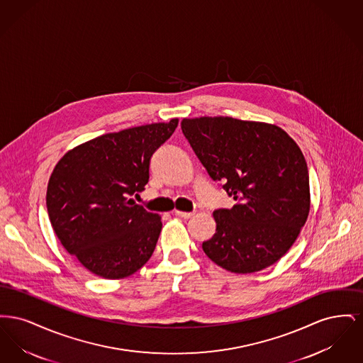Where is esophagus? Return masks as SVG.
<instances>
[{
	"instance_id": "obj_1",
	"label": "esophagus",
	"mask_w": 363,
	"mask_h": 363,
	"mask_svg": "<svg viewBox=\"0 0 363 363\" xmlns=\"http://www.w3.org/2000/svg\"><path fill=\"white\" fill-rule=\"evenodd\" d=\"M177 216H179V218H184V219H189L191 218L194 213L193 212H182V211H175L174 212Z\"/></svg>"
}]
</instances>
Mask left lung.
I'll return each mask as SVG.
<instances>
[{
	"label": "left lung",
	"instance_id": "obj_1",
	"mask_svg": "<svg viewBox=\"0 0 363 363\" xmlns=\"http://www.w3.org/2000/svg\"><path fill=\"white\" fill-rule=\"evenodd\" d=\"M181 129L212 181L234 199L213 211L203 250L235 274L261 271L293 246L311 209L309 172L296 143L275 125L231 117L184 118Z\"/></svg>",
	"mask_w": 363,
	"mask_h": 363
}]
</instances>
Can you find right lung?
I'll return each mask as SVG.
<instances>
[{
    "label": "right lung",
    "instance_id": "1",
    "mask_svg": "<svg viewBox=\"0 0 363 363\" xmlns=\"http://www.w3.org/2000/svg\"><path fill=\"white\" fill-rule=\"evenodd\" d=\"M178 120L107 133L57 163L46 206L54 233L83 267L104 279L141 268L155 250L162 222L132 196L150 179V162Z\"/></svg>",
    "mask_w": 363,
    "mask_h": 363
}]
</instances>
